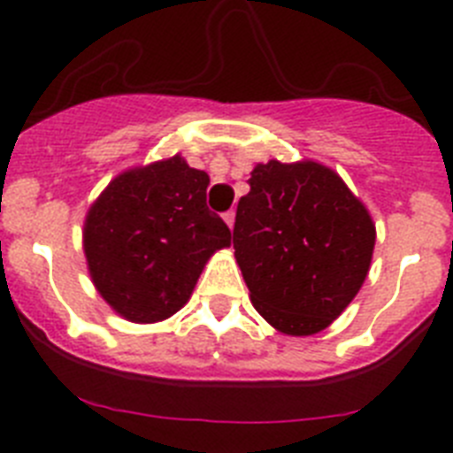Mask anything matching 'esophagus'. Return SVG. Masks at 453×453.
<instances>
[{"mask_svg": "<svg viewBox=\"0 0 453 453\" xmlns=\"http://www.w3.org/2000/svg\"><path fill=\"white\" fill-rule=\"evenodd\" d=\"M222 218H224V222L229 224L231 229H234V222H235V211H226V213H224Z\"/></svg>", "mask_w": 453, "mask_h": 453, "instance_id": "esophagus-1", "label": "esophagus"}]
</instances>
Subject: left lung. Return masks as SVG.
<instances>
[{
  "label": "left lung",
  "mask_w": 453,
  "mask_h": 453,
  "mask_svg": "<svg viewBox=\"0 0 453 453\" xmlns=\"http://www.w3.org/2000/svg\"><path fill=\"white\" fill-rule=\"evenodd\" d=\"M370 213L329 167L256 165L234 250L256 311L288 335H313L361 290L374 251Z\"/></svg>",
  "instance_id": "obj_1"
}]
</instances>
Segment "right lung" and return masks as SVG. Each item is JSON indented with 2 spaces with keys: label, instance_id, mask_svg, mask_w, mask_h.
<instances>
[{
  "label": "right lung",
  "instance_id": "add662e5",
  "mask_svg": "<svg viewBox=\"0 0 453 453\" xmlns=\"http://www.w3.org/2000/svg\"><path fill=\"white\" fill-rule=\"evenodd\" d=\"M208 174L181 156L119 174L83 226L88 267L104 299L131 322H158L190 299L231 231L206 206Z\"/></svg>",
  "mask_w": 453,
  "mask_h": 453
}]
</instances>
